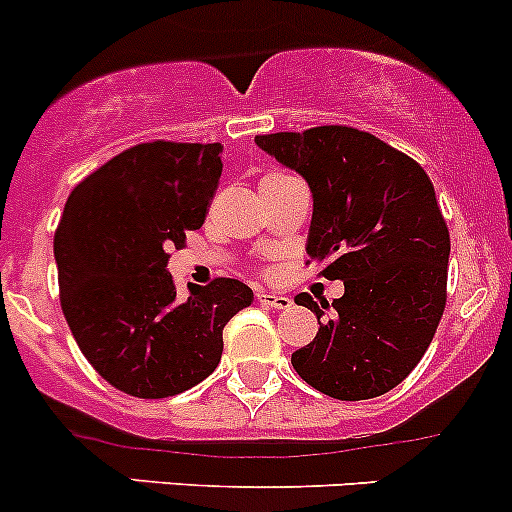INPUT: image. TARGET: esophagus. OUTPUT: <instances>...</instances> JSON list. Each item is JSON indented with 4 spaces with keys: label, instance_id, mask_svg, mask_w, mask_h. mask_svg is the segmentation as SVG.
<instances>
[{
    "label": "esophagus",
    "instance_id": "34e87169",
    "mask_svg": "<svg viewBox=\"0 0 512 512\" xmlns=\"http://www.w3.org/2000/svg\"><path fill=\"white\" fill-rule=\"evenodd\" d=\"M256 300H258V303H261V305H266V308H278V310L288 308V305L293 303V300L288 298V295L271 293V291H258V293H256Z\"/></svg>",
    "mask_w": 512,
    "mask_h": 512
}]
</instances>
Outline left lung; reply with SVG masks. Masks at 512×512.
<instances>
[{
  "mask_svg": "<svg viewBox=\"0 0 512 512\" xmlns=\"http://www.w3.org/2000/svg\"><path fill=\"white\" fill-rule=\"evenodd\" d=\"M256 145L308 182L305 251L320 276L345 283L333 305L295 295L320 323L293 352L295 372L342 402L389 392L419 365L446 308L451 239L434 184L409 155L345 125L256 135Z\"/></svg>",
  "mask_w": 512,
  "mask_h": 512,
  "instance_id": "left-lung-1",
  "label": "left lung"
}]
</instances>
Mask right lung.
<instances>
[{
    "label": "right lung",
    "mask_w": 512,
    "mask_h": 512,
    "mask_svg": "<svg viewBox=\"0 0 512 512\" xmlns=\"http://www.w3.org/2000/svg\"><path fill=\"white\" fill-rule=\"evenodd\" d=\"M221 177V142H142L78 184L54 236L61 310L96 372L140 399L175 397L217 370L224 325L251 305L236 278L192 286L167 273Z\"/></svg>",
    "instance_id": "right-lung-1"
}]
</instances>
